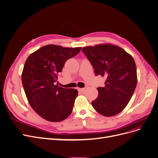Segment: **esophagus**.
I'll return each instance as SVG.
<instances>
[{"mask_svg": "<svg viewBox=\"0 0 158 158\" xmlns=\"http://www.w3.org/2000/svg\"><path fill=\"white\" fill-rule=\"evenodd\" d=\"M77 90H79V92H81V93H83V92H85V88H78Z\"/></svg>", "mask_w": 158, "mask_h": 158, "instance_id": "1", "label": "esophagus"}]
</instances>
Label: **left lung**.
Here are the masks:
<instances>
[{"label":"left lung","instance_id":"1","mask_svg":"<svg viewBox=\"0 0 158 158\" xmlns=\"http://www.w3.org/2000/svg\"><path fill=\"white\" fill-rule=\"evenodd\" d=\"M96 76L106 78L104 87L98 88L99 95L92 102L99 114L110 117L121 112L131 99L138 78L133 57L121 48L110 44L83 47Z\"/></svg>","mask_w":158,"mask_h":158}]
</instances>
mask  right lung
<instances>
[{"instance_id": "obj_1", "label": "right lung", "mask_w": 158, "mask_h": 158, "mask_svg": "<svg viewBox=\"0 0 158 158\" xmlns=\"http://www.w3.org/2000/svg\"><path fill=\"white\" fill-rule=\"evenodd\" d=\"M81 50V47L49 44L30 54L26 60L21 78L26 98L35 112L47 121H62L72 112L78 92L60 87L57 75L66 61Z\"/></svg>"}]
</instances>
